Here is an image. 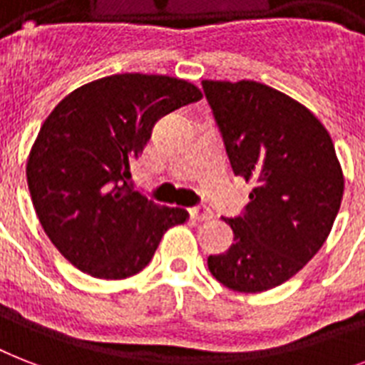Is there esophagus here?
<instances>
[{
	"label": "esophagus",
	"mask_w": 365,
	"mask_h": 365,
	"mask_svg": "<svg viewBox=\"0 0 365 365\" xmlns=\"http://www.w3.org/2000/svg\"><path fill=\"white\" fill-rule=\"evenodd\" d=\"M189 214H191V216H193L197 222H208V220H212V216H214L210 208L205 205L195 206V208H191V210H189Z\"/></svg>",
	"instance_id": "1"
}]
</instances>
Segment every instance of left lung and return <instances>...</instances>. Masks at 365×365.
I'll list each match as a JSON object with an SVG mask.
<instances>
[{
    "label": "left lung",
    "instance_id": "8db88e82",
    "mask_svg": "<svg viewBox=\"0 0 365 365\" xmlns=\"http://www.w3.org/2000/svg\"><path fill=\"white\" fill-rule=\"evenodd\" d=\"M229 168L255 185L227 252L208 257L216 280L242 294L286 282L334 225L345 180L324 125L286 94L255 81H202Z\"/></svg>",
    "mask_w": 365,
    "mask_h": 365
}]
</instances>
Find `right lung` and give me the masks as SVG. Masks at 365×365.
Returning a JSON list of instances; mask_svg holds the SVG:
<instances>
[{
	"mask_svg": "<svg viewBox=\"0 0 365 365\" xmlns=\"http://www.w3.org/2000/svg\"><path fill=\"white\" fill-rule=\"evenodd\" d=\"M200 98L183 79L121 73L76 88L51 111L26 176L41 227L71 265L106 280L132 277L166 229L187 220L132 191L128 178L155 123Z\"/></svg>",
	"mask_w": 365,
	"mask_h": 365,
	"instance_id": "1",
	"label": "right lung"
}]
</instances>
